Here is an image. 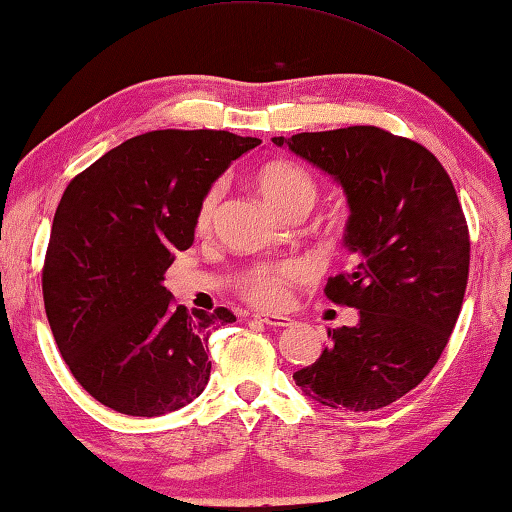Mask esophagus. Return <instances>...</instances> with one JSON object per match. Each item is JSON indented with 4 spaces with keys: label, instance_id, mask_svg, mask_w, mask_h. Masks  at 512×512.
<instances>
[{
    "label": "esophagus",
    "instance_id": "1",
    "mask_svg": "<svg viewBox=\"0 0 512 512\" xmlns=\"http://www.w3.org/2000/svg\"><path fill=\"white\" fill-rule=\"evenodd\" d=\"M255 320H259V323H264L268 327H289L291 325V318L282 316V314H255Z\"/></svg>",
    "mask_w": 512,
    "mask_h": 512
}]
</instances>
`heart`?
<instances>
[{
    "label": "heart",
    "mask_w": 512,
    "mask_h": 512,
    "mask_svg": "<svg viewBox=\"0 0 512 512\" xmlns=\"http://www.w3.org/2000/svg\"><path fill=\"white\" fill-rule=\"evenodd\" d=\"M255 187L259 196L273 207L275 212L287 214L293 207H309L316 201V183L305 169L298 164L275 160L264 164L255 176ZM216 201H219V192L212 189L210 194L203 198L201 207L196 214L198 228H207L214 219ZM300 275V266L287 264L280 268H271V271H259L250 277L246 284L248 298L264 307L282 305L287 298V282Z\"/></svg>",
    "instance_id": "1"
}]
</instances>
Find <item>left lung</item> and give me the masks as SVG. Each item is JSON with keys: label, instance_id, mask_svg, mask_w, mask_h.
Segmentation results:
<instances>
[{"label": "left lung", "instance_id": "left-lung-1", "mask_svg": "<svg viewBox=\"0 0 512 512\" xmlns=\"http://www.w3.org/2000/svg\"><path fill=\"white\" fill-rule=\"evenodd\" d=\"M343 187L350 216L343 246L350 273L329 277L325 296L359 309L354 327L327 329L296 386L329 409L393 404L436 366L461 314L470 235L443 164L418 142L377 126L273 137Z\"/></svg>", "mask_w": 512, "mask_h": 512}]
</instances>
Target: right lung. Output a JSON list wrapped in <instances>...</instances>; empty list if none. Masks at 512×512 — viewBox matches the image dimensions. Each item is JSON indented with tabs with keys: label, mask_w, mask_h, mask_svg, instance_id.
<instances>
[{
	"label": "right lung",
	"mask_w": 512,
	"mask_h": 512,
	"mask_svg": "<svg viewBox=\"0 0 512 512\" xmlns=\"http://www.w3.org/2000/svg\"><path fill=\"white\" fill-rule=\"evenodd\" d=\"M257 144L228 131H153L115 146L67 185L42 293L65 363L108 409L155 418L207 386V339L237 318L225 307L189 314L162 280L178 250L194 244L214 180Z\"/></svg>",
	"instance_id": "add662e5"
}]
</instances>
